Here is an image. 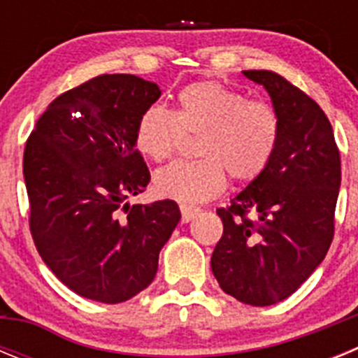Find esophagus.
Segmentation results:
<instances>
[{
    "mask_svg": "<svg viewBox=\"0 0 358 358\" xmlns=\"http://www.w3.org/2000/svg\"><path fill=\"white\" fill-rule=\"evenodd\" d=\"M201 208L189 206V204H181V213H182V222H189L195 215H199Z\"/></svg>",
    "mask_w": 358,
    "mask_h": 358,
    "instance_id": "esophagus-1",
    "label": "esophagus"
}]
</instances>
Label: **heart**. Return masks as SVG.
<instances>
[{
	"label": "heart",
	"instance_id": "obj_1",
	"mask_svg": "<svg viewBox=\"0 0 358 358\" xmlns=\"http://www.w3.org/2000/svg\"><path fill=\"white\" fill-rule=\"evenodd\" d=\"M185 134L199 136L195 161H181L159 170L156 192L181 202L217 197L227 185L260 177L273 161L281 138L276 107L260 98H248L215 80L185 85L176 96V109L150 106L134 127V145L147 159L166 161L179 150Z\"/></svg>",
	"mask_w": 358,
	"mask_h": 358
}]
</instances>
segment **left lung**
I'll return each instance as SVG.
<instances>
[{
    "instance_id": "left-lung-1",
    "label": "left lung",
    "mask_w": 358,
    "mask_h": 358,
    "mask_svg": "<svg viewBox=\"0 0 358 358\" xmlns=\"http://www.w3.org/2000/svg\"><path fill=\"white\" fill-rule=\"evenodd\" d=\"M243 75L271 94L281 138L268 169L217 210L224 231L211 271L226 294L268 306L296 292L330 249L341 156L330 120L305 91L267 69Z\"/></svg>"
}]
</instances>
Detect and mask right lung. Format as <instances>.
<instances>
[{
    "label": "right lung",
    "mask_w": 358,
    "mask_h": 358,
    "mask_svg": "<svg viewBox=\"0 0 358 358\" xmlns=\"http://www.w3.org/2000/svg\"><path fill=\"white\" fill-rule=\"evenodd\" d=\"M159 96L154 82L100 75L57 96L27 140L31 238L52 273L93 301L115 305L147 289L181 220L170 199L127 204L150 182L134 127Z\"/></svg>",
    "instance_id": "1"
}]
</instances>
